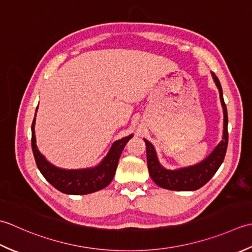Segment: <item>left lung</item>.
<instances>
[{
	"instance_id": "1",
	"label": "left lung",
	"mask_w": 252,
	"mask_h": 252,
	"mask_svg": "<svg viewBox=\"0 0 252 252\" xmlns=\"http://www.w3.org/2000/svg\"><path fill=\"white\" fill-rule=\"evenodd\" d=\"M212 77L215 85H217L219 92L220 104L223 107L224 114V125H223V137L219 145L214 148V150L210 155L194 165L176 168V169H167L161 165L158 162L156 149L150 141L143 139L146 142L147 148V162L148 169L151 178L153 179L158 186L168 190L176 191H192L201 188L203 185L207 184L223 163L225 155H226V149L228 143V117H227V109L225 105L222 86L220 84V80L214 73Z\"/></svg>"
}]
</instances>
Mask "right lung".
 I'll use <instances>...</instances> for the list:
<instances>
[{
	"label": "right lung",
	"instance_id": "1",
	"mask_svg": "<svg viewBox=\"0 0 252 252\" xmlns=\"http://www.w3.org/2000/svg\"><path fill=\"white\" fill-rule=\"evenodd\" d=\"M34 124L35 114L32 125V147L39 171L54 188L66 194L92 193L109 186L115 175L122 151L124 150L128 140H130V138L133 136L131 133L129 136L116 140L103 160L94 167L66 169L53 165L44 156L41 155L35 143Z\"/></svg>",
	"mask_w": 252,
	"mask_h": 252
}]
</instances>
